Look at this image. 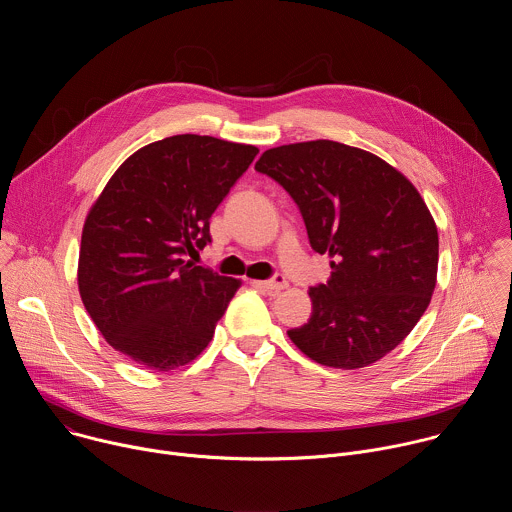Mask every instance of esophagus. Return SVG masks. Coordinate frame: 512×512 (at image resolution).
<instances>
[{"instance_id":"esophagus-1","label":"esophagus","mask_w":512,"mask_h":512,"mask_svg":"<svg viewBox=\"0 0 512 512\" xmlns=\"http://www.w3.org/2000/svg\"><path fill=\"white\" fill-rule=\"evenodd\" d=\"M257 285H259V287H263L265 291H269L271 296H275V294H279L281 289H285V287H287V279H285L283 275H273L271 279L257 281Z\"/></svg>"}]
</instances>
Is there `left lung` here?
<instances>
[{"label":"left lung","instance_id":"left-lung-1","mask_svg":"<svg viewBox=\"0 0 512 512\" xmlns=\"http://www.w3.org/2000/svg\"><path fill=\"white\" fill-rule=\"evenodd\" d=\"M255 170L298 204L332 275L310 287L308 324L287 330L306 356L360 369L391 352L429 306L437 229L415 186L385 160L316 139L263 152Z\"/></svg>","mask_w":512,"mask_h":512}]
</instances>
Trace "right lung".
I'll return each instance as SVG.
<instances>
[{"label": "right lung", "mask_w": 512, "mask_h": 512, "mask_svg": "<svg viewBox=\"0 0 512 512\" xmlns=\"http://www.w3.org/2000/svg\"><path fill=\"white\" fill-rule=\"evenodd\" d=\"M259 150L172 135L129 156L93 204L79 291L103 338L154 371H174L212 340L241 281L194 265L210 216Z\"/></svg>", "instance_id": "obj_1"}]
</instances>
